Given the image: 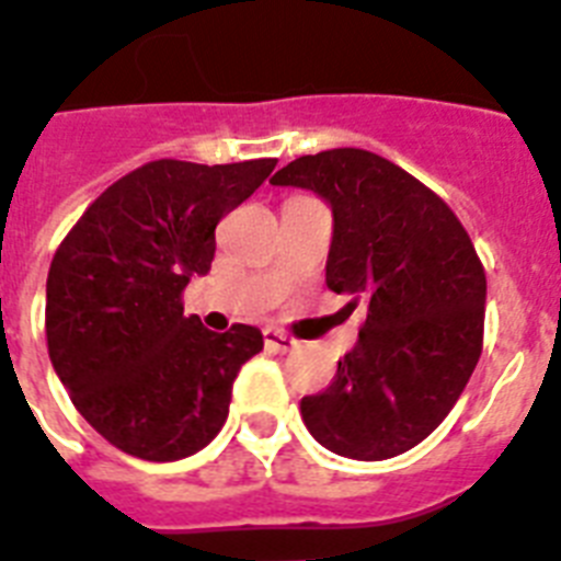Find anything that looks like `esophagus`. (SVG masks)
Wrapping results in <instances>:
<instances>
[{
  "instance_id": "obj_1",
  "label": "esophagus",
  "mask_w": 561,
  "mask_h": 561,
  "mask_svg": "<svg viewBox=\"0 0 561 561\" xmlns=\"http://www.w3.org/2000/svg\"><path fill=\"white\" fill-rule=\"evenodd\" d=\"M265 345L271 348V352H294L296 348V340H290L288 334H282V331H276V328H265Z\"/></svg>"
}]
</instances>
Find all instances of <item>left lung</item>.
I'll use <instances>...</instances> for the list:
<instances>
[{
	"instance_id": "8db88e82",
	"label": "left lung",
	"mask_w": 561,
	"mask_h": 561,
	"mask_svg": "<svg viewBox=\"0 0 561 561\" xmlns=\"http://www.w3.org/2000/svg\"><path fill=\"white\" fill-rule=\"evenodd\" d=\"M331 204L325 282L366 320L334 383L302 398L325 449L386 461L438 430L484 345V265L444 198L366 149L302 154L271 178Z\"/></svg>"
}]
</instances>
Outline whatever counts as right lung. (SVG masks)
I'll return each mask as SVG.
<instances>
[{
  "mask_svg": "<svg viewBox=\"0 0 561 561\" xmlns=\"http://www.w3.org/2000/svg\"><path fill=\"white\" fill-rule=\"evenodd\" d=\"M276 158L149 161L108 186L54 253L48 357L71 403L112 446L178 461L216 438L262 331H207L181 294L216 256V225L265 184Z\"/></svg>",
  "mask_w": 561,
  "mask_h": 561,
  "instance_id": "add662e5",
  "label": "right lung"
}]
</instances>
